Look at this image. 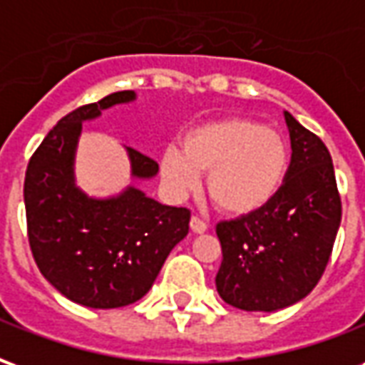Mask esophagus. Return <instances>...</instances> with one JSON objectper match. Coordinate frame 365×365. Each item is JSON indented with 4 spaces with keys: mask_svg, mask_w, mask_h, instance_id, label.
Returning a JSON list of instances; mask_svg holds the SVG:
<instances>
[{
    "mask_svg": "<svg viewBox=\"0 0 365 365\" xmlns=\"http://www.w3.org/2000/svg\"><path fill=\"white\" fill-rule=\"evenodd\" d=\"M190 227H191V230L195 232V235H203V232L207 230V222L201 221L199 217H191Z\"/></svg>",
    "mask_w": 365,
    "mask_h": 365,
    "instance_id": "obj_1",
    "label": "esophagus"
}]
</instances>
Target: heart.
Here are the masks:
<instances>
[{
  "instance_id": "1",
  "label": "heart",
  "mask_w": 365,
  "mask_h": 365,
  "mask_svg": "<svg viewBox=\"0 0 365 365\" xmlns=\"http://www.w3.org/2000/svg\"><path fill=\"white\" fill-rule=\"evenodd\" d=\"M205 191L222 213L245 217L269 205L289 172V146L275 128L250 117H225L190 128L180 148L160 156V175L174 195Z\"/></svg>"
}]
</instances>
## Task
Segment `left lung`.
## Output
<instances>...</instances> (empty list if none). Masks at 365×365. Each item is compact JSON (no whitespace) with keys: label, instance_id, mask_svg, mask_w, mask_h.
I'll list each match as a JSON object with an SVG mask.
<instances>
[{"label":"left lung","instance_id":"left-lung-1","mask_svg":"<svg viewBox=\"0 0 365 365\" xmlns=\"http://www.w3.org/2000/svg\"><path fill=\"white\" fill-rule=\"evenodd\" d=\"M283 117L291 164L279 193L260 211L217 225V291L242 311L274 313L307 297L324 274L342 219L329 148L291 113Z\"/></svg>","mask_w":365,"mask_h":365}]
</instances>
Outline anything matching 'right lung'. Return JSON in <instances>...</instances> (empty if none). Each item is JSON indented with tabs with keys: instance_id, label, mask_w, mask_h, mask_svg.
<instances>
[{
	"instance_id": "add662e5",
	"label": "right lung",
	"mask_w": 365,
	"mask_h": 365,
	"mask_svg": "<svg viewBox=\"0 0 365 365\" xmlns=\"http://www.w3.org/2000/svg\"><path fill=\"white\" fill-rule=\"evenodd\" d=\"M135 99V91H115L68 113L44 136L25 174L29 245L36 266L64 297L91 309L143 299L190 230L185 207L162 205L135 185L111 197H91L76 185L82 123ZM127 154L135 180L158 174L152 158L133 148Z\"/></svg>"
}]
</instances>
